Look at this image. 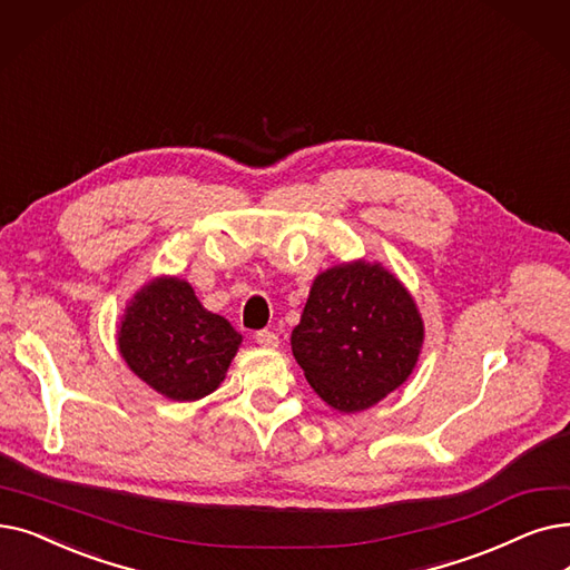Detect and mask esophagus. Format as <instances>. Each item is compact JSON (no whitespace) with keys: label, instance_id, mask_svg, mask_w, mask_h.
I'll return each mask as SVG.
<instances>
[{"label":"esophagus","instance_id":"1","mask_svg":"<svg viewBox=\"0 0 570 570\" xmlns=\"http://www.w3.org/2000/svg\"><path fill=\"white\" fill-rule=\"evenodd\" d=\"M256 342L261 346H265V350H275V346H279V335L272 333V331H258Z\"/></svg>","mask_w":570,"mask_h":570}]
</instances>
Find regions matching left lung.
<instances>
[{
  "label": "left lung",
  "mask_w": 570,
  "mask_h": 570,
  "mask_svg": "<svg viewBox=\"0 0 570 570\" xmlns=\"http://www.w3.org/2000/svg\"><path fill=\"white\" fill-rule=\"evenodd\" d=\"M424 324L382 265H337L314 279L291 350L312 389L340 412H361L399 389L416 365Z\"/></svg>",
  "instance_id": "left-lung-1"
}]
</instances>
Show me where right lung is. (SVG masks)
<instances>
[{
    "label": "right lung",
    "mask_w": 570,
    "mask_h": 570,
    "mask_svg": "<svg viewBox=\"0 0 570 570\" xmlns=\"http://www.w3.org/2000/svg\"><path fill=\"white\" fill-rule=\"evenodd\" d=\"M242 335L207 312L190 284L163 277L130 301L118 350L132 373L171 401H197L226 377Z\"/></svg>",
    "instance_id": "1"
}]
</instances>
